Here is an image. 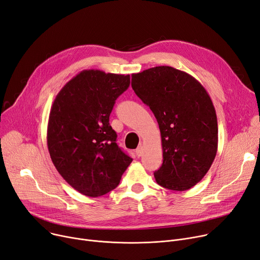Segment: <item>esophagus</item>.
Here are the masks:
<instances>
[{"mask_svg": "<svg viewBox=\"0 0 260 260\" xmlns=\"http://www.w3.org/2000/svg\"><path fill=\"white\" fill-rule=\"evenodd\" d=\"M142 154H143V147L140 145L137 147V149H136V155L140 157V156H142Z\"/></svg>", "mask_w": 260, "mask_h": 260, "instance_id": "obj_1", "label": "esophagus"}]
</instances>
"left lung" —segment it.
I'll return each instance as SVG.
<instances>
[{"label": "left lung", "instance_id": "obj_1", "mask_svg": "<svg viewBox=\"0 0 260 260\" xmlns=\"http://www.w3.org/2000/svg\"><path fill=\"white\" fill-rule=\"evenodd\" d=\"M132 87L159 124L163 163L154 173L156 182L179 192L196 185L210 170L218 147L210 94L193 76L171 66L133 74Z\"/></svg>", "mask_w": 260, "mask_h": 260}]
</instances>
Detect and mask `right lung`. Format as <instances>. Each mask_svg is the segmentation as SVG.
<instances>
[{"label":"right lung","instance_id":"add662e5","mask_svg":"<svg viewBox=\"0 0 260 260\" xmlns=\"http://www.w3.org/2000/svg\"><path fill=\"white\" fill-rule=\"evenodd\" d=\"M129 83V75L85 70L67 82L51 105V161L63 179L85 196L99 197L116 188L133 161L117 145L109 125L115 102Z\"/></svg>","mask_w":260,"mask_h":260}]
</instances>
